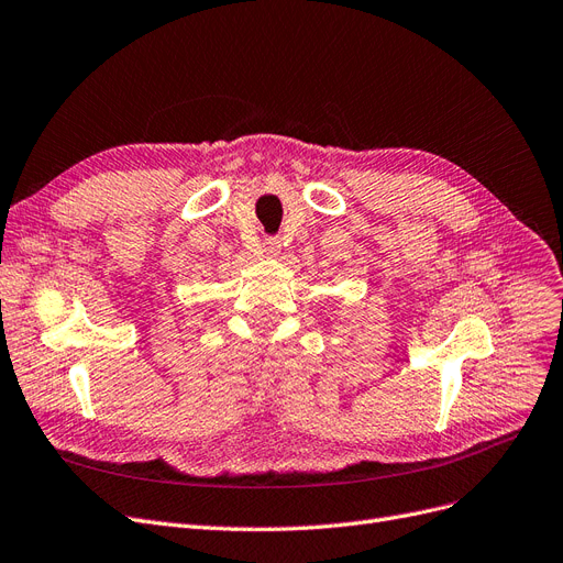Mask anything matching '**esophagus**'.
<instances>
[{
    "mask_svg": "<svg viewBox=\"0 0 563 563\" xmlns=\"http://www.w3.org/2000/svg\"><path fill=\"white\" fill-rule=\"evenodd\" d=\"M264 253L268 257H276L280 253V239L278 236H268L264 239Z\"/></svg>",
    "mask_w": 563,
    "mask_h": 563,
    "instance_id": "esophagus-1",
    "label": "esophagus"
}]
</instances>
